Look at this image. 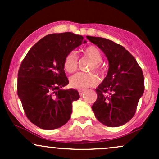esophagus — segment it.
Returning <instances> with one entry per match:
<instances>
[{"label": "esophagus", "instance_id": "34e87169", "mask_svg": "<svg viewBox=\"0 0 159 159\" xmlns=\"http://www.w3.org/2000/svg\"><path fill=\"white\" fill-rule=\"evenodd\" d=\"M78 93H79L80 96H83L84 93V90H78Z\"/></svg>", "mask_w": 159, "mask_h": 159}]
</instances>
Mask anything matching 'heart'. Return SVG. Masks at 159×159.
<instances>
[{
  "instance_id": "heart-1",
  "label": "heart",
  "mask_w": 159,
  "mask_h": 159,
  "mask_svg": "<svg viewBox=\"0 0 159 159\" xmlns=\"http://www.w3.org/2000/svg\"><path fill=\"white\" fill-rule=\"evenodd\" d=\"M82 54L86 57L89 58L93 63L90 66L89 70L95 71L98 74L102 72V67L101 63L102 61V57L99 50L96 47L90 46L87 47L82 51ZM78 59L76 54L74 52L68 53L65 56L63 60V68L69 73H73L78 69ZM98 80L96 75L93 73H84L78 72L70 78V84L73 88L75 89H85L87 87H93L97 84Z\"/></svg>"
}]
</instances>
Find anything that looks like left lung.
Returning a JSON list of instances; mask_svg holds the SVG:
<instances>
[{
    "instance_id": "1",
    "label": "left lung",
    "mask_w": 159,
    "mask_h": 159,
    "mask_svg": "<svg viewBox=\"0 0 159 159\" xmlns=\"http://www.w3.org/2000/svg\"><path fill=\"white\" fill-rule=\"evenodd\" d=\"M87 38L105 53L109 62L107 76L96 89L97 99L93 105V111L105 125H123L134 116L144 92L142 69L122 45L105 38Z\"/></svg>"
}]
</instances>
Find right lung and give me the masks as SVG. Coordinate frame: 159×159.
I'll return each instance as SVG.
<instances>
[{
	"mask_svg": "<svg viewBox=\"0 0 159 159\" xmlns=\"http://www.w3.org/2000/svg\"><path fill=\"white\" fill-rule=\"evenodd\" d=\"M73 33L52 34L38 41L24 58L18 72V96L27 119L40 129L52 130L70 119L77 90H62L69 84L65 56L85 43Z\"/></svg>",
	"mask_w": 159,
	"mask_h": 159,
	"instance_id": "obj_1",
	"label": "right lung"
}]
</instances>
